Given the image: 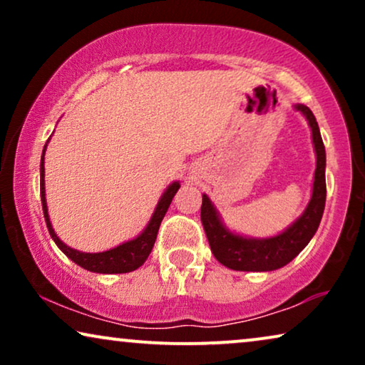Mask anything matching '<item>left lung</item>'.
<instances>
[{
  "label": "left lung",
  "instance_id": "8db88e82",
  "mask_svg": "<svg viewBox=\"0 0 365 365\" xmlns=\"http://www.w3.org/2000/svg\"><path fill=\"white\" fill-rule=\"evenodd\" d=\"M294 109L307 119L316 151L312 194L306 209L291 226L271 237H247L231 231L207 194H202L201 221L214 257L234 271L267 272L281 269L292 261L316 234L326 206V149L317 121L311 109L294 104Z\"/></svg>",
  "mask_w": 365,
  "mask_h": 365
}]
</instances>
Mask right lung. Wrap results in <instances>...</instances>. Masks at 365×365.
<instances>
[{
	"label": "right lung",
	"instance_id": "obj_1",
	"mask_svg": "<svg viewBox=\"0 0 365 365\" xmlns=\"http://www.w3.org/2000/svg\"><path fill=\"white\" fill-rule=\"evenodd\" d=\"M49 143V139H48ZM48 143L44 144L43 154H41V164H39V191H41V204H43V214L44 221H46V227L49 231V236L53 237V241L56 242V246L71 259L73 262H76L78 266L91 272L98 274H124L131 272L134 269L141 267L144 261H146L149 254L153 251L154 242H156L159 226L166 214L169 204H171L174 194L178 192V189L181 187L179 181H174L166 187V191L163 192V196L159 197V201L154 207V212L151 219H149L148 226L143 229L141 234H138L136 237L131 241H126L119 246L108 249L103 252H83L78 249L69 247L68 244H64L61 239L58 237V234L54 232L51 226V219L48 214V204H46V189H44V153H46Z\"/></svg>",
	"mask_w": 365,
	"mask_h": 365
}]
</instances>
